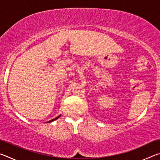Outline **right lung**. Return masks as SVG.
Segmentation results:
<instances>
[{"mask_svg": "<svg viewBox=\"0 0 160 160\" xmlns=\"http://www.w3.org/2000/svg\"><path fill=\"white\" fill-rule=\"evenodd\" d=\"M61 115H59L58 116H57V117H56L55 118H53V119H52V120H51V121H48L47 123H50V122H52V121H55V120H56V119H58L59 117H60Z\"/></svg>", "mask_w": 160, "mask_h": 160, "instance_id": "right-lung-1", "label": "right lung"}]
</instances>
